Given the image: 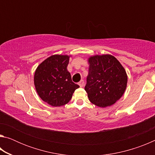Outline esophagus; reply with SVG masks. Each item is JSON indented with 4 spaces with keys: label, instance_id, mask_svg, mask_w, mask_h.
<instances>
[{
    "label": "esophagus",
    "instance_id": "1",
    "mask_svg": "<svg viewBox=\"0 0 155 155\" xmlns=\"http://www.w3.org/2000/svg\"><path fill=\"white\" fill-rule=\"evenodd\" d=\"M78 85H79V86L81 87H83V85H84V81L83 80H81L79 81V83H78Z\"/></svg>",
    "mask_w": 155,
    "mask_h": 155
}]
</instances>
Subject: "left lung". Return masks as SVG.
<instances>
[{"label": "left lung", "instance_id": "1", "mask_svg": "<svg viewBox=\"0 0 155 155\" xmlns=\"http://www.w3.org/2000/svg\"><path fill=\"white\" fill-rule=\"evenodd\" d=\"M85 90L91 103L99 107L111 106L121 98L127 86L124 68L115 57L106 54L90 56Z\"/></svg>", "mask_w": 155, "mask_h": 155}]
</instances>
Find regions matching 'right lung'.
Instances as JSON below:
<instances>
[{"label":"right lung","mask_w":155,"mask_h":155,"mask_svg":"<svg viewBox=\"0 0 155 155\" xmlns=\"http://www.w3.org/2000/svg\"><path fill=\"white\" fill-rule=\"evenodd\" d=\"M71 55L54 54L38 65L34 74V85L38 96L52 107H61L71 100L79 85L72 81L67 67Z\"/></svg>","instance_id":"right-lung-1"}]
</instances>
